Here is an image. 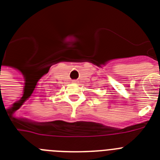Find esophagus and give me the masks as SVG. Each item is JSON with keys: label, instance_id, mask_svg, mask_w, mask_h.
<instances>
[{"label": "esophagus", "instance_id": "esophagus-1", "mask_svg": "<svg viewBox=\"0 0 160 160\" xmlns=\"http://www.w3.org/2000/svg\"><path fill=\"white\" fill-rule=\"evenodd\" d=\"M77 82H78L77 80H73V83H77Z\"/></svg>", "mask_w": 160, "mask_h": 160}]
</instances>
